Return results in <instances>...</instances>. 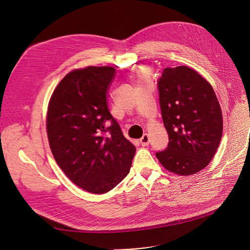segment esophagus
I'll list each match as a JSON object with an SVG mask.
<instances>
[{
    "label": "esophagus",
    "mask_w": 250,
    "mask_h": 250,
    "mask_svg": "<svg viewBox=\"0 0 250 250\" xmlns=\"http://www.w3.org/2000/svg\"><path fill=\"white\" fill-rule=\"evenodd\" d=\"M139 143H141V145L143 146H147L148 144H149V136H148V134H144V136L139 139Z\"/></svg>",
    "instance_id": "34e87169"
}]
</instances>
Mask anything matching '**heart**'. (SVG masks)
<instances>
[{
	"label": "heart",
	"instance_id": "b5f03b06",
	"mask_svg": "<svg viewBox=\"0 0 250 250\" xmlns=\"http://www.w3.org/2000/svg\"><path fill=\"white\" fill-rule=\"evenodd\" d=\"M137 78L139 80V82H146L147 81L148 79V73L146 69H139L138 73H137Z\"/></svg>",
	"mask_w": 250,
	"mask_h": 250
}]
</instances>
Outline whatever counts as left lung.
Here are the masks:
<instances>
[{
	"label": "left lung",
	"instance_id": "left-lung-1",
	"mask_svg": "<svg viewBox=\"0 0 250 250\" xmlns=\"http://www.w3.org/2000/svg\"><path fill=\"white\" fill-rule=\"evenodd\" d=\"M158 87L169 144L156 156L168 171L195 174L210 163L222 139L223 114L215 92L187 65L164 68Z\"/></svg>",
	"mask_w": 250,
	"mask_h": 250
}]
</instances>
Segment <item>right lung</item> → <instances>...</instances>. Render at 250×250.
Wrapping results in <instances>:
<instances>
[{
	"instance_id": "1",
	"label": "right lung",
	"mask_w": 250,
	"mask_h": 250,
	"mask_svg": "<svg viewBox=\"0 0 250 250\" xmlns=\"http://www.w3.org/2000/svg\"><path fill=\"white\" fill-rule=\"evenodd\" d=\"M115 76V67L106 65L73 69L54 89L47 108V136L56 163L91 194L107 193L122 182L135 154L107 107Z\"/></svg>"
}]
</instances>
